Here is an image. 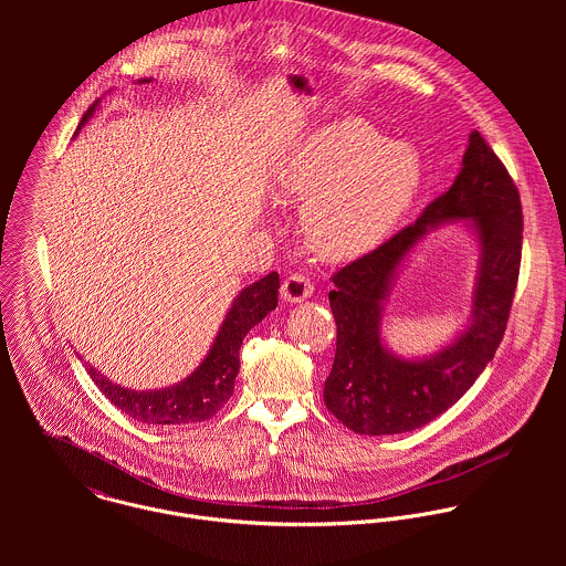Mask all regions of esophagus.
Segmentation results:
<instances>
[{
	"mask_svg": "<svg viewBox=\"0 0 566 566\" xmlns=\"http://www.w3.org/2000/svg\"><path fill=\"white\" fill-rule=\"evenodd\" d=\"M314 294V283L307 274L303 272H294L290 274L283 285H281V296L287 301V303H301L305 298H310Z\"/></svg>",
	"mask_w": 566,
	"mask_h": 566,
	"instance_id": "obj_1",
	"label": "esophagus"
}]
</instances>
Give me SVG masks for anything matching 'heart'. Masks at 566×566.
Masks as SVG:
<instances>
[{"label": "heart", "instance_id": "obj_1", "mask_svg": "<svg viewBox=\"0 0 566 566\" xmlns=\"http://www.w3.org/2000/svg\"><path fill=\"white\" fill-rule=\"evenodd\" d=\"M418 155L359 117L312 133L281 167L283 191L307 198L303 227L328 259H353L384 242L420 189Z\"/></svg>", "mask_w": 566, "mask_h": 566}]
</instances>
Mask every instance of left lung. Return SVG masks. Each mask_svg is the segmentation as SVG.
<instances>
[{
  "label": "left lung",
  "instance_id": "obj_1",
  "mask_svg": "<svg viewBox=\"0 0 566 566\" xmlns=\"http://www.w3.org/2000/svg\"><path fill=\"white\" fill-rule=\"evenodd\" d=\"M471 219L481 240L474 318L468 331L424 360L392 356L380 342L382 301L396 268L429 228ZM523 209L518 189L484 137L473 130L453 185L420 218L373 252L333 274L337 326L324 405L355 433L413 431L447 411L484 373L499 348L521 270Z\"/></svg>",
  "mask_w": 566,
  "mask_h": 566
}]
</instances>
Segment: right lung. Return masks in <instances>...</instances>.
I'll use <instances>...</instances> for the list:
<instances>
[{
  "label": "right lung",
  "instance_id": "obj_1",
  "mask_svg": "<svg viewBox=\"0 0 566 566\" xmlns=\"http://www.w3.org/2000/svg\"><path fill=\"white\" fill-rule=\"evenodd\" d=\"M99 99H95L82 117V124L93 115ZM78 126V130H81ZM279 303V274L270 272L256 283L243 287L233 301L227 321L205 357V361L180 384L163 390H128L111 384L91 364H84L88 377L99 388V392L144 424H187L209 420L218 409L227 403L235 388V377L240 373V348L243 337L254 324L261 323Z\"/></svg>",
  "mask_w": 566,
  "mask_h": 566
}]
</instances>
